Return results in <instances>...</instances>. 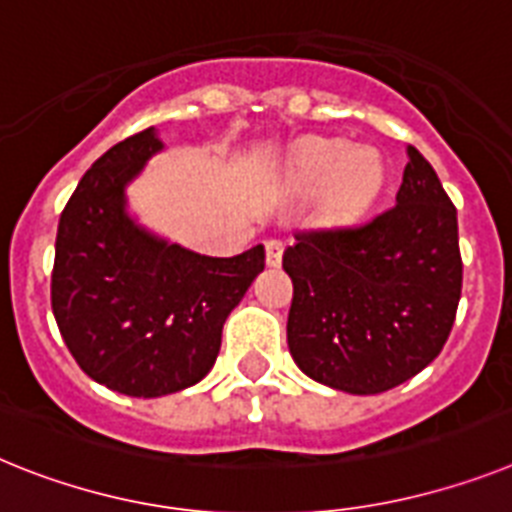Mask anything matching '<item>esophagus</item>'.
I'll return each mask as SVG.
<instances>
[{"label":"esophagus","mask_w":512,"mask_h":512,"mask_svg":"<svg viewBox=\"0 0 512 512\" xmlns=\"http://www.w3.org/2000/svg\"><path fill=\"white\" fill-rule=\"evenodd\" d=\"M283 257V242L281 239H268L265 242V260H268L270 268H278Z\"/></svg>","instance_id":"34e87169"}]
</instances>
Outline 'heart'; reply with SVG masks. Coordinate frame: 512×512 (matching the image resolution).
I'll return each instance as SVG.
<instances>
[{
    "instance_id": "1",
    "label": "heart",
    "mask_w": 512,
    "mask_h": 512,
    "mask_svg": "<svg viewBox=\"0 0 512 512\" xmlns=\"http://www.w3.org/2000/svg\"><path fill=\"white\" fill-rule=\"evenodd\" d=\"M289 171L307 190H320L325 221H354L367 213L385 184V161L372 145H351L343 137H307L289 158Z\"/></svg>"
}]
</instances>
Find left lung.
I'll list each match as a JSON object with an SVG mask.
<instances>
[{
    "instance_id": "left-lung-1",
    "label": "left lung",
    "mask_w": 512,
    "mask_h": 512,
    "mask_svg": "<svg viewBox=\"0 0 512 512\" xmlns=\"http://www.w3.org/2000/svg\"><path fill=\"white\" fill-rule=\"evenodd\" d=\"M406 153L393 208L359 226L299 231L283 252L296 367L351 395L419 375L448 341L461 299L455 205L427 158L414 145Z\"/></svg>"
}]
</instances>
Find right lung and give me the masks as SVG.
<instances>
[{"mask_svg": "<svg viewBox=\"0 0 512 512\" xmlns=\"http://www.w3.org/2000/svg\"><path fill=\"white\" fill-rule=\"evenodd\" d=\"M163 150L156 127L98 158L64 205L51 309L90 380L158 398L203 380L231 309L265 268V247L197 255L153 234L127 210V184Z\"/></svg>", "mask_w": 512, "mask_h": 512, "instance_id": "1", "label": "right lung"}]
</instances>
